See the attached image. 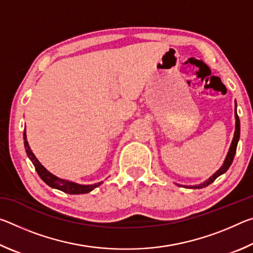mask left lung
<instances>
[{
    "instance_id": "left-lung-1",
    "label": "left lung",
    "mask_w": 253,
    "mask_h": 253,
    "mask_svg": "<svg viewBox=\"0 0 253 253\" xmlns=\"http://www.w3.org/2000/svg\"><path fill=\"white\" fill-rule=\"evenodd\" d=\"M234 117H235V130H234V136H233V139H232V143L230 145V148H229V152L226 154V157L223 162V164H222L221 168L216 170L215 173H214L211 177H209L207 181H204L203 183L198 184V185H184V187H188V188H202L210 185V184L214 182V179L217 178L220 176V175L224 174L226 170L229 169V168L232 164L233 162V158L235 155V152H237V146H238V142H239V138H240V119L239 116L237 114V102H235V110H234ZM179 185V184H177ZM182 186V185H181Z\"/></svg>"
}]
</instances>
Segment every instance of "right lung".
Returning <instances> with one entry per match:
<instances>
[{"instance_id":"1","label":"right lung","mask_w":253,"mask_h":253,"mask_svg":"<svg viewBox=\"0 0 253 253\" xmlns=\"http://www.w3.org/2000/svg\"><path fill=\"white\" fill-rule=\"evenodd\" d=\"M23 139H24V148H25V152H27L28 157L30 158V161L32 162V164L34 165V168H36V170L38 172V174H39V176L41 177L42 181H43L46 185H49L50 187L57 188V190L65 192V193H68V194H85V193H89V192H91L92 190H95L96 187H98L104 183V182H98L95 184H88V185H85V184H79V183L68 181V179H63L55 176V175L50 173L49 170L46 169L39 161H38L36 155L32 153L27 140V132H25V129L23 132Z\"/></svg>"}]
</instances>
